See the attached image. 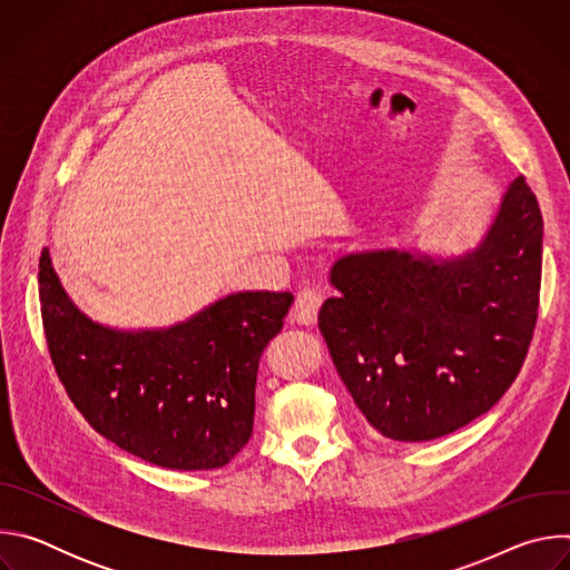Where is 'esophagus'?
Segmentation results:
<instances>
[{"instance_id":"34e87169","label":"esophagus","mask_w":570,"mask_h":570,"mask_svg":"<svg viewBox=\"0 0 570 570\" xmlns=\"http://www.w3.org/2000/svg\"><path fill=\"white\" fill-rule=\"evenodd\" d=\"M320 304H322V295L317 288H302L297 293V299L293 304V311H291V320L295 324H304V327H311V324H315L317 320V311H320Z\"/></svg>"}]
</instances>
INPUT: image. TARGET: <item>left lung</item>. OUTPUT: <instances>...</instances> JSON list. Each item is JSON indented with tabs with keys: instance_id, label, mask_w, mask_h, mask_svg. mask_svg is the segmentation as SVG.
I'll return each instance as SVG.
<instances>
[{
	"instance_id": "8db88e82",
	"label": "left lung",
	"mask_w": 570,
	"mask_h": 570,
	"mask_svg": "<svg viewBox=\"0 0 570 570\" xmlns=\"http://www.w3.org/2000/svg\"><path fill=\"white\" fill-rule=\"evenodd\" d=\"M543 218L519 176L478 246L435 259L363 250L332 266L317 327L363 417L383 438L426 442L514 383L537 324Z\"/></svg>"
}]
</instances>
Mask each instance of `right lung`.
I'll return each mask as SVG.
<instances>
[{
    "label": "right lung",
    "mask_w": 570,
    "mask_h": 570,
    "mask_svg": "<svg viewBox=\"0 0 570 570\" xmlns=\"http://www.w3.org/2000/svg\"><path fill=\"white\" fill-rule=\"evenodd\" d=\"M38 284L51 363L97 433L178 471L225 466L248 444L259 358L291 293H234L169 330L121 332L76 308L47 248Z\"/></svg>",
    "instance_id": "1"
}]
</instances>
